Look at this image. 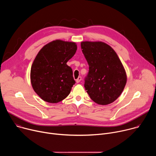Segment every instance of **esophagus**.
Instances as JSON below:
<instances>
[{
  "label": "esophagus",
  "instance_id": "34e87169",
  "mask_svg": "<svg viewBox=\"0 0 156 156\" xmlns=\"http://www.w3.org/2000/svg\"><path fill=\"white\" fill-rule=\"evenodd\" d=\"M81 80V76H79V77L76 80V82L77 83H78L80 82Z\"/></svg>",
  "mask_w": 156,
  "mask_h": 156
}]
</instances>
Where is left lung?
<instances>
[{"label": "left lung", "mask_w": 156, "mask_h": 156, "mask_svg": "<svg viewBox=\"0 0 156 156\" xmlns=\"http://www.w3.org/2000/svg\"><path fill=\"white\" fill-rule=\"evenodd\" d=\"M82 52L89 65L84 87L91 99L99 105L114 102L127 81L123 65L115 51L102 41H83Z\"/></svg>", "instance_id": "obj_1"}]
</instances>
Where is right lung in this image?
I'll use <instances>...</instances> for the list:
<instances>
[{
  "label": "right lung",
  "instance_id": "1",
  "mask_svg": "<svg viewBox=\"0 0 156 156\" xmlns=\"http://www.w3.org/2000/svg\"><path fill=\"white\" fill-rule=\"evenodd\" d=\"M76 50L75 42L57 39L37 53L31 65L30 79L34 91L43 101L57 103L70 94L75 81L66 62Z\"/></svg>",
  "mask_w": 156,
  "mask_h": 156
}]
</instances>
